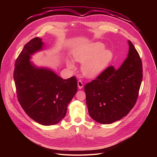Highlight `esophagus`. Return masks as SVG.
<instances>
[{"label":"esophagus","mask_w":157,"mask_h":157,"mask_svg":"<svg viewBox=\"0 0 157 157\" xmlns=\"http://www.w3.org/2000/svg\"><path fill=\"white\" fill-rule=\"evenodd\" d=\"M78 86L79 87V89H82L83 87V83L82 82L81 80H79L78 81Z\"/></svg>","instance_id":"1"}]
</instances>
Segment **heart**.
I'll return each instance as SVG.
<instances>
[{
    "mask_svg": "<svg viewBox=\"0 0 157 157\" xmlns=\"http://www.w3.org/2000/svg\"><path fill=\"white\" fill-rule=\"evenodd\" d=\"M104 49V44L97 42L73 52L74 60L83 63L81 70L85 76L94 78L98 76L113 59V55L112 52ZM66 64L71 69L75 68L73 61L70 59L66 60Z\"/></svg>",
    "mask_w": 157,
    "mask_h": 157,
    "instance_id": "obj_1",
    "label": "heart"
}]
</instances>
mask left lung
<instances>
[{
    "label": "left lung",
    "instance_id": "1",
    "mask_svg": "<svg viewBox=\"0 0 157 157\" xmlns=\"http://www.w3.org/2000/svg\"><path fill=\"white\" fill-rule=\"evenodd\" d=\"M129 51L120 68L110 66L84 86L88 112L95 121L109 124L127 116L135 105L143 78L140 55L128 40Z\"/></svg>",
    "mask_w": 157,
    "mask_h": 157
}]
</instances>
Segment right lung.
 <instances>
[{
    "mask_svg": "<svg viewBox=\"0 0 157 157\" xmlns=\"http://www.w3.org/2000/svg\"><path fill=\"white\" fill-rule=\"evenodd\" d=\"M41 38L29 41L17 57L13 71L18 101L25 113L36 122L50 125L58 123L78 91L77 79H63L53 71L36 68L30 55L41 50Z\"/></svg>",
    "mask_w": 157,
    "mask_h": 157,
    "instance_id": "1",
    "label": "right lung"
}]
</instances>
